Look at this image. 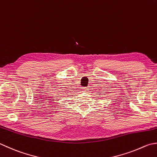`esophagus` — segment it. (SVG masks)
Segmentation results:
<instances>
[{
  "mask_svg": "<svg viewBox=\"0 0 157 157\" xmlns=\"http://www.w3.org/2000/svg\"><path fill=\"white\" fill-rule=\"evenodd\" d=\"M82 90L84 91V92L87 91V90H88V88H86V87H83V88H82Z\"/></svg>",
  "mask_w": 157,
  "mask_h": 157,
  "instance_id": "1",
  "label": "esophagus"
}]
</instances>
